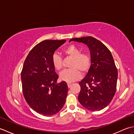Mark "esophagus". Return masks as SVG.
Returning <instances> with one entry per match:
<instances>
[{"mask_svg":"<svg viewBox=\"0 0 134 134\" xmlns=\"http://www.w3.org/2000/svg\"><path fill=\"white\" fill-rule=\"evenodd\" d=\"M71 85V83H67V86L69 87H70Z\"/></svg>","mask_w":134,"mask_h":134,"instance_id":"1","label":"esophagus"}]
</instances>
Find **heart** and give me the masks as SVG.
<instances>
[{"mask_svg": "<svg viewBox=\"0 0 134 134\" xmlns=\"http://www.w3.org/2000/svg\"><path fill=\"white\" fill-rule=\"evenodd\" d=\"M63 53L66 56L72 58L70 63L71 69L63 71L60 75L62 81L67 83L78 80L82 76L81 71L86 72L89 70L91 64V57L87 52H81L74 45H70L64 48ZM52 63L55 69L60 71L63 69V60L58 53H54L52 57Z\"/></svg>", "mask_w": 134, "mask_h": 134, "instance_id": "b5f03b06", "label": "heart"}]
</instances>
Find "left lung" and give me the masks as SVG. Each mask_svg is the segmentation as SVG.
I'll use <instances>...</instances> for the list:
<instances>
[{
	"instance_id": "obj_1",
	"label": "left lung",
	"mask_w": 134,
	"mask_h": 134,
	"mask_svg": "<svg viewBox=\"0 0 134 134\" xmlns=\"http://www.w3.org/2000/svg\"><path fill=\"white\" fill-rule=\"evenodd\" d=\"M86 44L91 56V65L86 76L79 82L78 100L92 111L100 110L112 101L116 90L118 70L110 51L92 36L71 39Z\"/></svg>"
}]
</instances>
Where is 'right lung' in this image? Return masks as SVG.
<instances>
[{
  "label": "right lung",
  "instance_id": "add662e5",
  "mask_svg": "<svg viewBox=\"0 0 134 134\" xmlns=\"http://www.w3.org/2000/svg\"><path fill=\"white\" fill-rule=\"evenodd\" d=\"M65 40H47L34 47L24 62L21 72L22 92L33 110L44 116L56 114L65 102L68 87L59 78L52 63L55 51Z\"/></svg>",
  "mask_w": 134,
  "mask_h": 134
}]
</instances>
